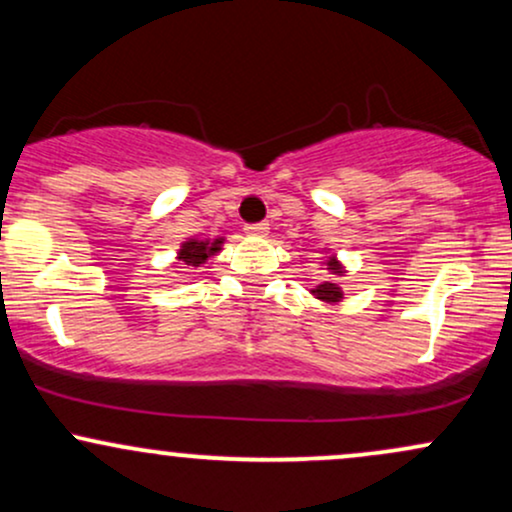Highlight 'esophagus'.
Listing matches in <instances>:
<instances>
[{"mask_svg": "<svg viewBox=\"0 0 512 512\" xmlns=\"http://www.w3.org/2000/svg\"><path fill=\"white\" fill-rule=\"evenodd\" d=\"M245 233H248V236H257V238H264L269 233V223H264V221H260V223H248V226H245Z\"/></svg>", "mask_w": 512, "mask_h": 512, "instance_id": "34e87169", "label": "esophagus"}]
</instances>
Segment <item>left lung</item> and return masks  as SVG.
<instances>
[{
    "instance_id": "obj_1",
    "label": "left lung",
    "mask_w": 512,
    "mask_h": 512,
    "mask_svg": "<svg viewBox=\"0 0 512 512\" xmlns=\"http://www.w3.org/2000/svg\"><path fill=\"white\" fill-rule=\"evenodd\" d=\"M327 269H332L334 274H342V267H339V262L334 260V257L327 260ZM313 293L320 298V301H327V303H337L339 298H342V289H339L337 284H332V281H322Z\"/></svg>"
}]
</instances>
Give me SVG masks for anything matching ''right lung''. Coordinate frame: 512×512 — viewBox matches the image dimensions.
Listing matches in <instances>:
<instances>
[{
    "label": "right lung",
    "mask_w": 512,
    "mask_h": 512,
    "mask_svg": "<svg viewBox=\"0 0 512 512\" xmlns=\"http://www.w3.org/2000/svg\"><path fill=\"white\" fill-rule=\"evenodd\" d=\"M219 245H221V238H216L214 243H209V240H187V243H182L178 260L190 264V267H199V264L209 260V255H214V252L221 250Z\"/></svg>",
    "instance_id": "obj_1"
}]
</instances>
